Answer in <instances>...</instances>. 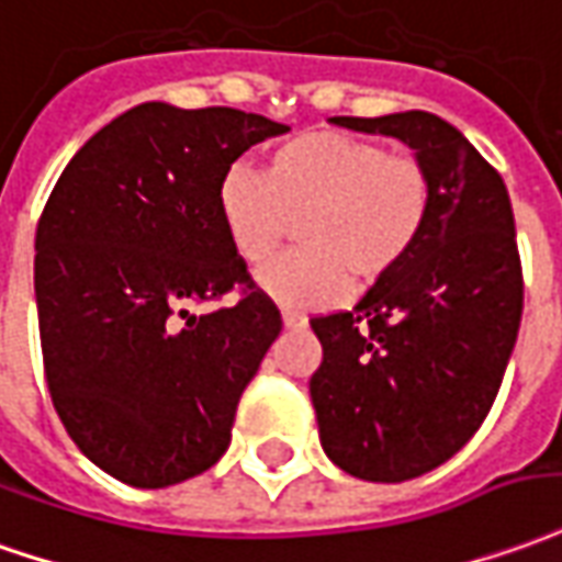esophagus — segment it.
<instances>
[{
	"mask_svg": "<svg viewBox=\"0 0 562 562\" xmlns=\"http://www.w3.org/2000/svg\"><path fill=\"white\" fill-rule=\"evenodd\" d=\"M282 325H285V328H304L307 319H304L301 313H294V310H282Z\"/></svg>",
	"mask_w": 562,
	"mask_h": 562,
	"instance_id": "obj_1",
	"label": "esophagus"
}]
</instances>
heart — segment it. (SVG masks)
Returning a JSON list of instances; mask_svg holds the SVG:
<instances>
[{
  "label": "heart",
  "mask_w": 562,
  "mask_h": 562,
  "mask_svg": "<svg viewBox=\"0 0 562 562\" xmlns=\"http://www.w3.org/2000/svg\"><path fill=\"white\" fill-rule=\"evenodd\" d=\"M435 186L423 160L344 131L301 133L255 172L218 182V215L243 261L261 265L297 222L301 249L258 270L285 307H328L359 285L386 280L423 240Z\"/></svg>",
  "instance_id": "obj_1"
}]
</instances>
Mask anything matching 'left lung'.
<instances>
[{
	"mask_svg": "<svg viewBox=\"0 0 562 562\" xmlns=\"http://www.w3.org/2000/svg\"><path fill=\"white\" fill-rule=\"evenodd\" d=\"M335 121L411 145L435 186L429 227L402 268L356 310L310 319L322 344L310 376L322 450L352 477L402 484L459 453L496 402L524 313L512 200L438 115Z\"/></svg>",
	"mask_w": 562,
	"mask_h": 562,
	"instance_id": "8db88e82",
	"label": "left lung"
}]
</instances>
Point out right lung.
Instances as JSON below:
<instances>
[{"label":"right lung","instance_id":"obj_1","mask_svg":"<svg viewBox=\"0 0 562 562\" xmlns=\"http://www.w3.org/2000/svg\"><path fill=\"white\" fill-rule=\"evenodd\" d=\"M289 127L143 103L66 164L35 231L50 402L78 450L131 486L179 484L231 445L243 390L282 328L218 215V182ZM234 284V308L191 314Z\"/></svg>","mask_w":562,"mask_h":562}]
</instances>
